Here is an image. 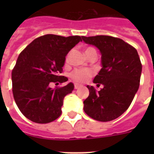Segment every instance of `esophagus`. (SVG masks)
Returning a JSON list of instances; mask_svg holds the SVG:
<instances>
[{
  "mask_svg": "<svg viewBox=\"0 0 154 154\" xmlns=\"http://www.w3.org/2000/svg\"><path fill=\"white\" fill-rule=\"evenodd\" d=\"M79 87H81V85L77 84V83H76V84L74 85V88H75V89H78V88H79Z\"/></svg>",
  "mask_w": 154,
  "mask_h": 154,
  "instance_id": "esophagus-1",
  "label": "esophagus"
}]
</instances>
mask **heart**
<instances>
[{
    "label": "heart",
    "mask_w": 154,
    "mask_h": 154,
    "mask_svg": "<svg viewBox=\"0 0 154 154\" xmlns=\"http://www.w3.org/2000/svg\"><path fill=\"white\" fill-rule=\"evenodd\" d=\"M94 49H93V48H88L85 50V52L91 51ZM92 75H93V72L91 70L85 69H76L71 73V77L76 82L84 83L92 77Z\"/></svg>",
    "instance_id": "obj_1"
}]
</instances>
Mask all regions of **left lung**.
I'll list each match as a JSON object with an SVG mask.
<instances>
[{"instance_id": "1", "label": "left lung", "mask_w": 154, "mask_h": 154, "mask_svg": "<svg viewBox=\"0 0 154 154\" xmlns=\"http://www.w3.org/2000/svg\"><path fill=\"white\" fill-rule=\"evenodd\" d=\"M82 40L101 53V69L94 83L103 85L98 92L87 85L89 95L84 101V111L93 119L109 122L128 109L138 90L142 70L140 57L136 49L120 38L96 36Z\"/></svg>"}]
</instances>
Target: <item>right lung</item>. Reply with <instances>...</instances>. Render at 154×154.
<instances>
[{
  "instance_id": "add662e5",
  "label": "right lung",
  "mask_w": 154,
  "mask_h": 154,
  "mask_svg": "<svg viewBox=\"0 0 154 154\" xmlns=\"http://www.w3.org/2000/svg\"><path fill=\"white\" fill-rule=\"evenodd\" d=\"M82 37L44 35L20 53L12 72L13 94L17 107L29 120L46 124L60 116L63 100L72 93L74 85L69 82L57 89L49 85L67 82L60 76L65 57Z\"/></svg>"
}]
</instances>
